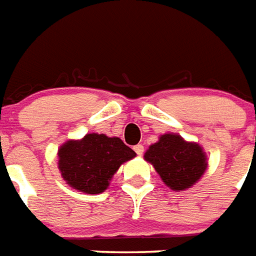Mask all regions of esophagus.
<instances>
[{"mask_svg":"<svg viewBox=\"0 0 256 256\" xmlns=\"http://www.w3.org/2000/svg\"><path fill=\"white\" fill-rule=\"evenodd\" d=\"M134 150L136 153H138V156H141L142 153H144V145L142 144H138V145H134Z\"/></svg>","mask_w":256,"mask_h":256,"instance_id":"esophagus-1","label":"esophagus"}]
</instances>
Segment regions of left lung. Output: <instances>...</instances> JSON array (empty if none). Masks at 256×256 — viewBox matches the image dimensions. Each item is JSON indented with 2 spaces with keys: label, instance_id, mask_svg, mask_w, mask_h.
Here are the masks:
<instances>
[{
  "label": "left lung",
  "instance_id": "left-lung-1",
  "mask_svg": "<svg viewBox=\"0 0 256 256\" xmlns=\"http://www.w3.org/2000/svg\"><path fill=\"white\" fill-rule=\"evenodd\" d=\"M161 180L173 190H185L201 178L208 168L202 148L186 142L181 136L162 134L158 142L149 146L144 154Z\"/></svg>",
  "mask_w": 256,
  "mask_h": 256
}]
</instances>
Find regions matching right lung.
<instances>
[{
    "mask_svg": "<svg viewBox=\"0 0 256 256\" xmlns=\"http://www.w3.org/2000/svg\"><path fill=\"white\" fill-rule=\"evenodd\" d=\"M134 156L136 153L118 138L90 134L60 146L59 170L74 189L99 194L107 189L118 166Z\"/></svg>",
    "mask_w": 256,
    "mask_h": 256,
    "instance_id": "add662e5",
    "label": "right lung"
}]
</instances>
